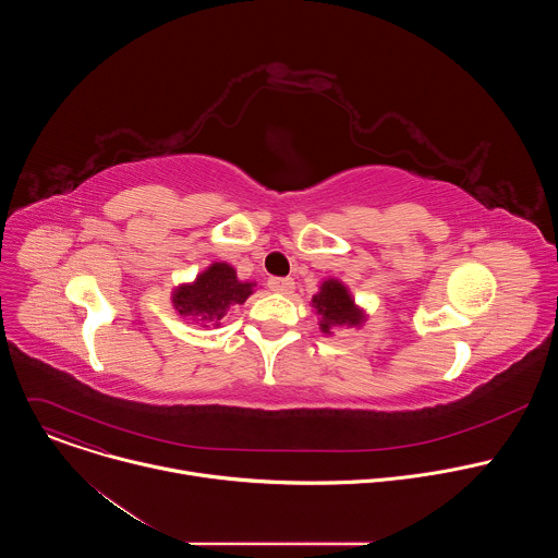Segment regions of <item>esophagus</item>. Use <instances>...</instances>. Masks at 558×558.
I'll list each match as a JSON object with an SVG mask.
<instances>
[{"label":"esophagus","instance_id":"34e87169","mask_svg":"<svg viewBox=\"0 0 558 558\" xmlns=\"http://www.w3.org/2000/svg\"><path fill=\"white\" fill-rule=\"evenodd\" d=\"M267 287L276 293H291L295 289V282L291 278H269Z\"/></svg>","mask_w":558,"mask_h":558}]
</instances>
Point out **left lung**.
<instances>
[{"mask_svg": "<svg viewBox=\"0 0 558 558\" xmlns=\"http://www.w3.org/2000/svg\"><path fill=\"white\" fill-rule=\"evenodd\" d=\"M313 306L323 315V333H331V327L336 325H360L364 320L347 287L338 280H327L323 284L320 293L313 295Z\"/></svg>", "mask_w": 558, "mask_h": 558, "instance_id": "8db88e82", "label": "left lung"}]
</instances>
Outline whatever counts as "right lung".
Returning a JSON list of instances; mask_svg holds the SVG:
<instances>
[{
    "label": "right lung",
    "mask_w": 558,
    "mask_h": 558,
    "mask_svg": "<svg viewBox=\"0 0 558 558\" xmlns=\"http://www.w3.org/2000/svg\"><path fill=\"white\" fill-rule=\"evenodd\" d=\"M252 289L254 284L238 280L229 265L214 263L196 282L179 287L172 302L181 315H198L201 320L218 323L231 304H243L252 295Z\"/></svg>",
    "instance_id": "right-lung-1"
}]
</instances>
